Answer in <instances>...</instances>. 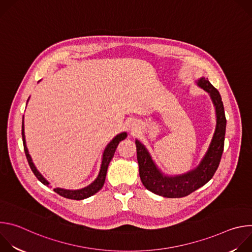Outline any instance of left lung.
Wrapping results in <instances>:
<instances>
[{
  "label": "left lung",
  "mask_w": 252,
  "mask_h": 252,
  "mask_svg": "<svg viewBox=\"0 0 252 252\" xmlns=\"http://www.w3.org/2000/svg\"><path fill=\"white\" fill-rule=\"evenodd\" d=\"M196 83L212 99L217 114V126L207 152L194 169L181 175H165L156 165L145 146L139 140H135L140 181L147 189L163 197H184L203 187L212 178L221 159L226 127L223 102L219 91L207 79L200 78Z\"/></svg>",
  "instance_id": "obj_1"
}]
</instances>
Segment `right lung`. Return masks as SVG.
<instances>
[{
    "label": "right lung",
    "instance_id": "add662e5",
    "mask_svg": "<svg viewBox=\"0 0 252 252\" xmlns=\"http://www.w3.org/2000/svg\"><path fill=\"white\" fill-rule=\"evenodd\" d=\"M29 100V99H28ZM24 118H23V124H22V137H23V143H24V151L29 162V165L32 169V171L33 172V174L35 175L39 181L49 187V182L47 179L39 172V170L35 168L31 156L29 155L27 146H26V138H25V131H24ZM126 137V132H122L120 134H118L117 136H115L113 138V140L106 146V148L104 149L103 155H102V159H101V164H100V169L98 172L97 177L94 179V181L88 187L82 189H77V190H69V189H54V191L57 192L58 194H60L63 197L68 198V199H76V200H81V199H85L88 198L92 195H94V193H96L98 190L101 189V188L103 187L104 181H105V175H106V171H107V167H109V164L112 160V158H114V155L116 153V150L119 146V143L124 140Z\"/></svg>",
    "mask_w": 252,
    "mask_h": 252
}]
</instances>
